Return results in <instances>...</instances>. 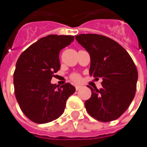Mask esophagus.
Listing matches in <instances>:
<instances>
[{
  "mask_svg": "<svg viewBox=\"0 0 147 147\" xmlns=\"http://www.w3.org/2000/svg\"><path fill=\"white\" fill-rule=\"evenodd\" d=\"M81 88H82V86H81V85H76V86H75V88H76L77 91H78V90H79Z\"/></svg>",
  "mask_w": 147,
  "mask_h": 147,
  "instance_id": "obj_1",
  "label": "esophagus"
}]
</instances>
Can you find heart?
Here are the masks:
<instances>
[{"instance_id":"heart-1","label":"heart","mask_w":147,"mask_h":147,"mask_svg":"<svg viewBox=\"0 0 147 147\" xmlns=\"http://www.w3.org/2000/svg\"><path fill=\"white\" fill-rule=\"evenodd\" d=\"M71 78H72V80L74 81V82H78V81H80V79H81V78H80V76H79L78 74H73V75L71 76Z\"/></svg>"}]
</instances>
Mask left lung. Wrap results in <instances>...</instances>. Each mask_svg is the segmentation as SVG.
Listing matches in <instances>:
<instances>
[{"label":"left lung","instance_id":"1","mask_svg":"<svg viewBox=\"0 0 147 147\" xmlns=\"http://www.w3.org/2000/svg\"><path fill=\"white\" fill-rule=\"evenodd\" d=\"M75 39L90 55V75L103 80L100 90L88 87L92 96L85 101L87 111L99 121L115 120L135 96L138 78L135 64L126 50L109 37L80 34Z\"/></svg>","mask_w":147,"mask_h":147}]
</instances>
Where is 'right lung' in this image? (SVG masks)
Segmentation results:
<instances>
[{"instance_id":"add662e5","label":"right lung","mask_w":147,"mask_h":147,"mask_svg":"<svg viewBox=\"0 0 147 147\" xmlns=\"http://www.w3.org/2000/svg\"><path fill=\"white\" fill-rule=\"evenodd\" d=\"M74 40V36L48 35L20 55L14 73L15 97L30 120L46 123L64 113L68 98L75 88L67 82L59 87L51 80L60 69L59 54Z\"/></svg>"}]
</instances>
